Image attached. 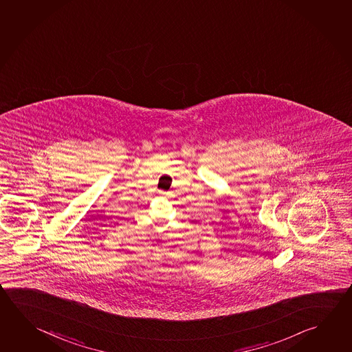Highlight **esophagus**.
Segmentation results:
<instances>
[{
  "label": "esophagus",
  "mask_w": 352,
  "mask_h": 352,
  "mask_svg": "<svg viewBox=\"0 0 352 352\" xmlns=\"http://www.w3.org/2000/svg\"><path fill=\"white\" fill-rule=\"evenodd\" d=\"M163 194H164V192H163Z\"/></svg>",
  "instance_id": "esophagus-1"
}]
</instances>
